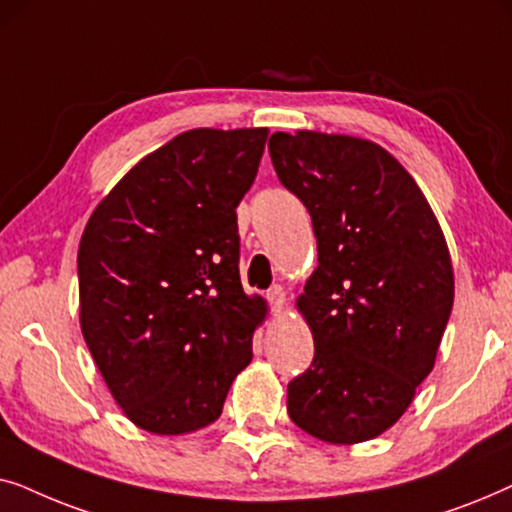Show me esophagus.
I'll return each instance as SVG.
<instances>
[{"label": "esophagus", "mask_w": 512, "mask_h": 512, "mask_svg": "<svg viewBox=\"0 0 512 512\" xmlns=\"http://www.w3.org/2000/svg\"><path fill=\"white\" fill-rule=\"evenodd\" d=\"M268 300H270L272 310H275L277 314H282L284 305H286V291L282 289V286H272V289L268 291Z\"/></svg>", "instance_id": "34e87169"}]
</instances>
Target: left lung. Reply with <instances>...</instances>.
<instances>
[{
  "label": "left lung",
  "mask_w": 512,
  "mask_h": 512,
  "mask_svg": "<svg viewBox=\"0 0 512 512\" xmlns=\"http://www.w3.org/2000/svg\"><path fill=\"white\" fill-rule=\"evenodd\" d=\"M270 158L307 207L319 265L296 298L312 366L289 384L291 422L331 445L391 429L436 366L454 303L443 228L410 172L380 144L275 132Z\"/></svg>",
  "instance_id": "left-lung-1"
}]
</instances>
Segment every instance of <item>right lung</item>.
<instances>
[{
    "label": "right lung",
    "instance_id": "right-lung-1",
    "mask_svg": "<svg viewBox=\"0 0 512 512\" xmlns=\"http://www.w3.org/2000/svg\"><path fill=\"white\" fill-rule=\"evenodd\" d=\"M268 128H195L97 202L79 244V324L123 415L156 436L221 417L268 317L240 282L235 209Z\"/></svg>",
    "mask_w": 512,
    "mask_h": 512
}]
</instances>
